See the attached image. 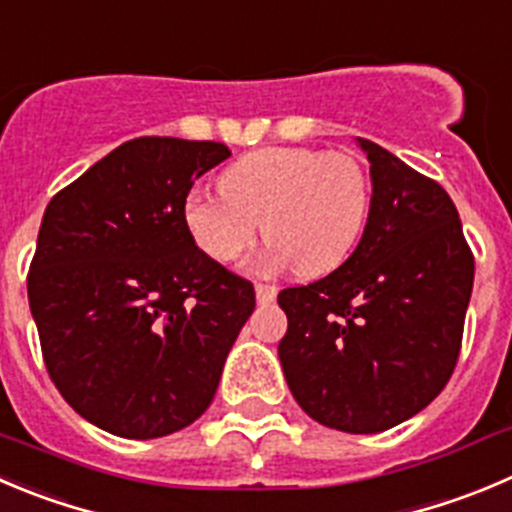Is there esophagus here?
<instances>
[{"label": "esophagus", "instance_id": "1", "mask_svg": "<svg viewBox=\"0 0 512 512\" xmlns=\"http://www.w3.org/2000/svg\"><path fill=\"white\" fill-rule=\"evenodd\" d=\"M256 299L259 304H271L276 299V286L269 281H256Z\"/></svg>", "mask_w": 512, "mask_h": 512}]
</instances>
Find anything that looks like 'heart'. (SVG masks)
<instances>
[{
  "instance_id": "heart-1",
  "label": "heart",
  "mask_w": 512,
  "mask_h": 512,
  "mask_svg": "<svg viewBox=\"0 0 512 512\" xmlns=\"http://www.w3.org/2000/svg\"><path fill=\"white\" fill-rule=\"evenodd\" d=\"M223 193L193 191L183 223L208 259L231 264L271 238L264 266L319 276L349 259L369 218V178L354 155L316 148H261L221 175Z\"/></svg>"
}]
</instances>
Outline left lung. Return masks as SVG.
I'll use <instances>...</instances> for the list:
<instances>
[{
	"mask_svg": "<svg viewBox=\"0 0 512 512\" xmlns=\"http://www.w3.org/2000/svg\"><path fill=\"white\" fill-rule=\"evenodd\" d=\"M372 163L362 241L339 269L279 294V359L311 420L372 435L425 410L455 372L475 256L437 180L359 138Z\"/></svg>",
	"mask_w": 512,
	"mask_h": 512,
	"instance_id": "1",
	"label": "left lung"
}]
</instances>
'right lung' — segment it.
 <instances>
[{"instance_id":"obj_1","label":"right lung","mask_w":512,"mask_h":512,"mask_svg":"<svg viewBox=\"0 0 512 512\" xmlns=\"http://www.w3.org/2000/svg\"><path fill=\"white\" fill-rule=\"evenodd\" d=\"M223 143L135 138L55 193L27 274L50 379L100 430L153 440L196 422L256 306L183 223Z\"/></svg>"}]
</instances>
